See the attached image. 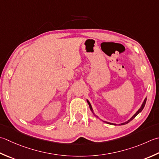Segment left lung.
Wrapping results in <instances>:
<instances>
[{
	"instance_id": "8db88e82",
	"label": "left lung",
	"mask_w": 159,
	"mask_h": 159,
	"mask_svg": "<svg viewBox=\"0 0 159 159\" xmlns=\"http://www.w3.org/2000/svg\"><path fill=\"white\" fill-rule=\"evenodd\" d=\"M146 101H147V98H145V100H144V101H143V104L141 105V107H140V109L139 110L136 111V112L133 115V116L131 118V119H129L127 121H126V122H125V123H121V124H119V125H125V124H127V123H128L129 122H130V121H131L132 120H133L134 119V118L137 116V115L141 112V111L143 110V108H144V107H145V102H146ZM87 101H88V105H89V108H90V110H91V111H92V113L94 114V115L95 116H96L97 118H98L97 116H96V115L94 114V111H93V109H92V105H91V104H90V102H89V101H88V100H87ZM103 122H105V123H107V124H111V125H116V124H114V123H108V122H106V121H104L103 120Z\"/></svg>"
}]
</instances>
